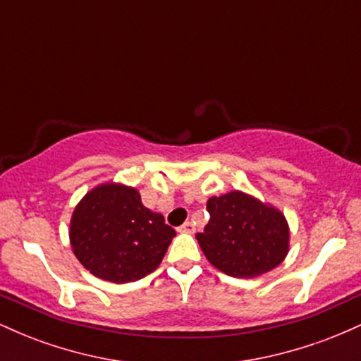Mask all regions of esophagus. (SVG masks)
<instances>
[{
    "label": "esophagus",
    "mask_w": 361,
    "mask_h": 361,
    "mask_svg": "<svg viewBox=\"0 0 361 361\" xmlns=\"http://www.w3.org/2000/svg\"><path fill=\"white\" fill-rule=\"evenodd\" d=\"M180 233H186V234H193L195 233V224L192 221H186L183 226H180Z\"/></svg>",
    "instance_id": "34e87169"
}]
</instances>
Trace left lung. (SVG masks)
<instances>
[{
  "label": "left lung",
  "mask_w": 361,
  "mask_h": 361,
  "mask_svg": "<svg viewBox=\"0 0 361 361\" xmlns=\"http://www.w3.org/2000/svg\"><path fill=\"white\" fill-rule=\"evenodd\" d=\"M210 219L197 239L215 268L252 279L273 270L288 252V226L283 214L241 192L212 197Z\"/></svg>",
  "instance_id": "8db88e82"
}]
</instances>
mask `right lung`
I'll use <instances>...</instances> for the list:
<instances>
[{"instance_id": "obj_1", "label": "right lung", "mask_w": 361, "mask_h": 361, "mask_svg": "<svg viewBox=\"0 0 361 361\" xmlns=\"http://www.w3.org/2000/svg\"><path fill=\"white\" fill-rule=\"evenodd\" d=\"M176 233L140 202L135 188L102 185L85 195L71 219V246L90 273L114 283L154 271Z\"/></svg>"}]
</instances>
